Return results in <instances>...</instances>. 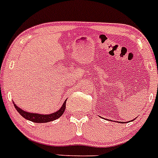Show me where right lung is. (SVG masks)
<instances>
[{
    "mask_svg": "<svg viewBox=\"0 0 158 158\" xmlns=\"http://www.w3.org/2000/svg\"><path fill=\"white\" fill-rule=\"evenodd\" d=\"M65 103H66V101L64 102L63 105L62 106V107L58 111L50 114V115H40V114H37V113H29L20 109L15 104H14V106H15L18 112L26 119H28V120L31 121L33 123H47L55 120V119L59 118L60 116H62L65 109Z\"/></svg>",
    "mask_w": 158,
    "mask_h": 158,
    "instance_id": "1",
    "label": "right lung"
}]
</instances>
